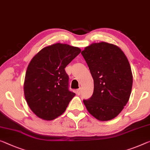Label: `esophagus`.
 <instances>
[{
	"mask_svg": "<svg viewBox=\"0 0 150 150\" xmlns=\"http://www.w3.org/2000/svg\"><path fill=\"white\" fill-rule=\"evenodd\" d=\"M76 92H77V93L78 95H80V94H81V89L79 88V89H77V91H76Z\"/></svg>",
	"mask_w": 150,
	"mask_h": 150,
	"instance_id": "34e87169",
	"label": "esophagus"
}]
</instances>
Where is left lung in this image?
Returning a JSON list of instances; mask_svg holds the SVG:
<instances>
[{"mask_svg":"<svg viewBox=\"0 0 150 150\" xmlns=\"http://www.w3.org/2000/svg\"><path fill=\"white\" fill-rule=\"evenodd\" d=\"M81 54L93 79V92L83 100L87 110L101 121L117 117L129 101L133 85L130 64L118 46L107 42L91 44Z\"/></svg>","mask_w":150,"mask_h":150,"instance_id":"1","label":"left lung"}]
</instances>
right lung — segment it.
Instances as JSON below:
<instances>
[{
    "mask_svg": "<svg viewBox=\"0 0 150 150\" xmlns=\"http://www.w3.org/2000/svg\"><path fill=\"white\" fill-rule=\"evenodd\" d=\"M80 52L77 47L57 43L42 49L30 61L24 94L37 117L50 120L65 111L75 93L69 91V75L64 68Z\"/></svg>",
    "mask_w": 150,
    "mask_h": 150,
    "instance_id": "add662e5",
    "label": "right lung"
}]
</instances>
